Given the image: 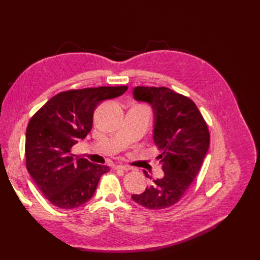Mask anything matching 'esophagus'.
<instances>
[{
	"mask_svg": "<svg viewBox=\"0 0 260 260\" xmlns=\"http://www.w3.org/2000/svg\"><path fill=\"white\" fill-rule=\"evenodd\" d=\"M116 170H121V171H129L131 170V168L129 167H127V165H117V167H116Z\"/></svg>",
	"mask_w": 260,
	"mask_h": 260,
	"instance_id": "1",
	"label": "esophagus"
}]
</instances>
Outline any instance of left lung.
I'll use <instances>...</instances> for the list:
<instances>
[{"mask_svg":"<svg viewBox=\"0 0 260 260\" xmlns=\"http://www.w3.org/2000/svg\"><path fill=\"white\" fill-rule=\"evenodd\" d=\"M133 96L152 106L153 140L164 175L132 199L146 209H167L179 202L200 171L210 145L208 126L197 105L170 88L135 87Z\"/></svg>","mask_w":260,"mask_h":260,"instance_id":"obj_1","label":"left lung"}]
</instances>
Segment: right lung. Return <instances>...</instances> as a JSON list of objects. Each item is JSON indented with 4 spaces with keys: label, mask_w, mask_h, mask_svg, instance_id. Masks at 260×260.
I'll list each match as a JSON object with an SVG mask.
<instances>
[{
    "label": "right lung",
    "mask_w": 260,
    "mask_h": 260,
    "mask_svg": "<svg viewBox=\"0 0 260 260\" xmlns=\"http://www.w3.org/2000/svg\"><path fill=\"white\" fill-rule=\"evenodd\" d=\"M126 90L120 86L62 91L32 116L25 134L26 169L54 207L70 210L89 201L101 176L109 171L106 165L74 157L71 148L90 132L99 103Z\"/></svg>",
    "instance_id": "obj_1"
}]
</instances>
